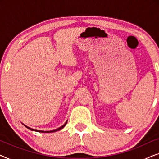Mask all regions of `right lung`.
<instances>
[{"label": "right lung", "mask_w": 159, "mask_h": 159, "mask_svg": "<svg viewBox=\"0 0 159 159\" xmlns=\"http://www.w3.org/2000/svg\"><path fill=\"white\" fill-rule=\"evenodd\" d=\"M66 123H67V121H66V123L64 124V125H62L61 127H59V128H58V129H54V130H51V131H41V130H36V129H32V128H30V127H27V126H26V125H25L26 127L27 128H28V129H30V130H32V131H36V132H47V133H48V132H56V131H58V130H60V129H63V128H64V127H65V125H66Z\"/></svg>", "instance_id": "obj_1"}]
</instances>
